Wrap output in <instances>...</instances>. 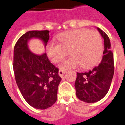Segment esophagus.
<instances>
[{
  "label": "esophagus",
  "instance_id": "34e87169",
  "mask_svg": "<svg viewBox=\"0 0 125 125\" xmlns=\"http://www.w3.org/2000/svg\"><path fill=\"white\" fill-rule=\"evenodd\" d=\"M65 71H64V70H59L58 74H59V75H60L61 77H62L64 75V74H65Z\"/></svg>",
  "mask_w": 125,
  "mask_h": 125
}]
</instances>
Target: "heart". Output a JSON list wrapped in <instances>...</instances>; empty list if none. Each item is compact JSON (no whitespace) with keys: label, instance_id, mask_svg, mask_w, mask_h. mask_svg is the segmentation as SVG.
Listing matches in <instances>:
<instances>
[{"label":"heart","instance_id":"heart-1","mask_svg":"<svg viewBox=\"0 0 125 125\" xmlns=\"http://www.w3.org/2000/svg\"><path fill=\"white\" fill-rule=\"evenodd\" d=\"M60 43L51 42L47 46V55L52 63H57L67 54L72 57L60 63L62 70L81 66L84 69L92 67L99 62L103 53V41L100 34L87 29L73 30L59 34Z\"/></svg>","mask_w":125,"mask_h":125}]
</instances>
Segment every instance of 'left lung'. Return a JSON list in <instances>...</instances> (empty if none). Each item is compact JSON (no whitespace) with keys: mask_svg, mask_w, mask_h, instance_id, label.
<instances>
[{"mask_svg":"<svg viewBox=\"0 0 125 125\" xmlns=\"http://www.w3.org/2000/svg\"><path fill=\"white\" fill-rule=\"evenodd\" d=\"M97 29L104 40L102 60L89 72L77 73L75 83L77 97L85 103H96L102 99L109 91L114 74L113 54L109 38L100 28Z\"/></svg>","mask_w":125,"mask_h":125,"instance_id":"1","label":"left lung"}]
</instances>
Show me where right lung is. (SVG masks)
<instances>
[{"label":"right lung","instance_id":"right-lung-1","mask_svg":"<svg viewBox=\"0 0 125 125\" xmlns=\"http://www.w3.org/2000/svg\"><path fill=\"white\" fill-rule=\"evenodd\" d=\"M49 32L28 31L19 38L14 49L13 69L17 85L26 101L38 109H46L55 103L62 80L58 69L50 62L46 53L38 55L28 47L30 40L36 38L46 48Z\"/></svg>","mask_w":125,"mask_h":125}]
</instances>
